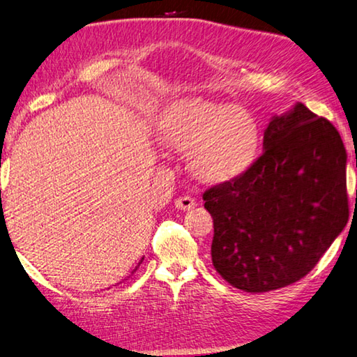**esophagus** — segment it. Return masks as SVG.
I'll return each mask as SVG.
<instances>
[{
	"label": "esophagus",
	"instance_id": "obj_1",
	"mask_svg": "<svg viewBox=\"0 0 357 357\" xmlns=\"http://www.w3.org/2000/svg\"><path fill=\"white\" fill-rule=\"evenodd\" d=\"M195 204H197V201L192 197H179V198H176V201H174V206H176L181 211H190L192 207H195Z\"/></svg>",
	"mask_w": 357,
	"mask_h": 357
}]
</instances>
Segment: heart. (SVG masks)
<instances>
[{"mask_svg":"<svg viewBox=\"0 0 357 357\" xmlns=\"http://www.w3.org/2000/svg\"><path fill=\"white\" fill-rule=\"evenodd\" d=\"M158 129L162 144L189 151L192 172L206 183L242 176L256 159L261 137L246 109L201 96L167 106Z\"/></svg>","mask_w":357,"mask_h":357,"instance_id":"b5f03b06","label":"heart"}]
</instances>
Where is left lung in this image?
<instances>
[{
    "mask_svg": "<svg viewBox=\"0 0 357 357\" xmlns=\"http://www.w3.org/2000/svg\"><path fill=\"white\" fill-rule=\"evenodd\" d=\"M203 199L213 218L212 264L225 281L251 294L290 286L315 267L348 222L340 134L296 102L270 119L262 156Z\"/></svg>",
    "mask_w": 357,
    "mask_h": 357,
    "instance_id": "left-lung-1",
    "label": "left lung"
}]
</instances>
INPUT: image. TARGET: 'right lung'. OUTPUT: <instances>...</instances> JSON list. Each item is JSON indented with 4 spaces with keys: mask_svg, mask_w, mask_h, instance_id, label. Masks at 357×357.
<instances>
[{
    "mask_svg": "<svg viewBox=\"0 0 357 357\" xmlns=\"http://www.w3.org/2000/svg\"><path fill=\"white\" fill-rule=\"evenodd\" d=\"M142 261H144V257H142V259H140V262H139V265L142 264ZM139 265H137V267H139ZM137 267H135V270H137ZM135 270H134V271H135ZM134 271H132V273H134Z\"/></svg>",
    "mask_w": 357,
    "mask_h": 357,
    "instance_id": "obj_1",
    "label": "right lung"
}]
</instances>
